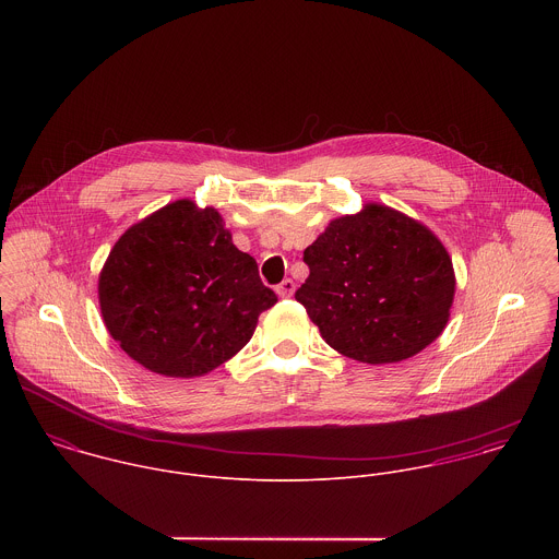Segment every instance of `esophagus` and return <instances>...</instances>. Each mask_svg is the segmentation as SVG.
<instances>
[{"label":"esophagus","instance_id":"esophagus-1","mask_svg":"<svg viewBox=\"0 0 559 559\" xmlns=\"http://www.w3.org/2000/svg\"><path fill=\"white\" fill-rule=\"evenodd\" d=\"M275 293H277L282 299H288V297H293V295H295V282H293L290 277H286L282 284H277Z\"/></svg>","mask_w":559,"mask_h":559}]
</instances>
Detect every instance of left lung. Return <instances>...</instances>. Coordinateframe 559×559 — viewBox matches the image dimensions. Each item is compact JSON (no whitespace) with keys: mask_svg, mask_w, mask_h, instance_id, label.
Wrapping results in <instances>:
<instances>
[{"mask_svg":"<svg viewBox=\"0 0 559 559\" xmlns=\"http://www.w3.org/2000/svg\"><path fill=\"white\" fill-rule=\"evenodd\" d=\"M295 299L337 353L364 364L408 359L435 342L454 299L452 260L428 228L368 204L333 219L304 251Z\"/></svg>","mask_w":559,"mask_h":559,"instance_id":"left-lung-1","label":"left lung"}]
</instances>
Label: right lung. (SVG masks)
Wrapping results in <instances>:
<instances>
[{"instance_id":"add662e5","label":"right lung","mask_w":559,"mask_h":559,"mask_svg":"<svg viewBox=\"0 0 559 559\" xmlns=\"http://www.w3.org/2000/svg\"><path fill=\"white\" fill-rule=\"evenodd\" d=\"M111 337L144 368L200 377L228 361L277 297L215 209L163 206L114 245L98 277Z\"/></svg>"}]
</instances>
